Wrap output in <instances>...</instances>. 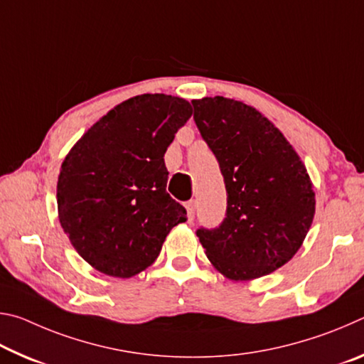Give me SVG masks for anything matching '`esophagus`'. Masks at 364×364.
Returning a JSON list of instances; mask_svg holds the SVG:
<instances>
[{"mask_svg":"<svg viewBox=\"0 0 364 364\" xmlns=\"http://www.w3.org/2000/svg\"><path fill=\"white\" fill-rule=\"evenodd\" d=\"M184 207H186V210H188V217H189V220L193 221V218H194V213H196V200H189V202H186V204H184Z\"/></svg>","mask_w":364,"mask_h":364,"instance_id":"obj_1","label":"esophagus"}]
</instances>
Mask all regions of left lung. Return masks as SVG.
<instances>
[{
  "label": "left lung",
  "mask_w": 364,
  "mask_h": 364,
  "mask_svg": "<svg viewBox=\"0 0 364 364\" xmlns=\"http://www.w3.org/2000/svg\"><path fill=\"white\" fill-rule=\"evenodd\" d=\"M194 120L220 164L226 218L197 237L215 269L231 281L262 278L297 254L315 217L304 162L255 107L230 97L194 100Z\"/></svg>",
  "instance_id": "obj_1"
}]
</instances>
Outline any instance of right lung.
<instances>
[{
	"label": "right lung",
	"instance_id": "1",
	"mask_svg": "<svg viewBox=\"0 0 364 364\" xmlns=\"http://www.w3.org/2000/svg\"><path fill=\"white\" fill-rule=\"evenodd\" d=\"M191 104L139 95L101 117L67 154L58 178L59 223L95 269L132 278L156 262L186 208L167 193L164 156Z\"/></svg>",
	"mask_w": 364,
	"mask_h": 364
}]
</instances>
